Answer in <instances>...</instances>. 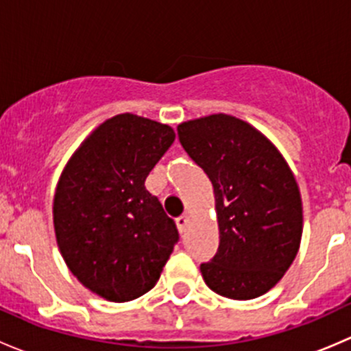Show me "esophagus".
<instances>
[{
	"instance_id": "esophagus-1",
	"label": "esophagus",
	"mask_w": 351,
	"mask_h": 351,
	"mask_svg": "<svg viewBox=\"0 0 351 351\" xmlns=\"http://www.w3.org/2000/svg\"><path fill=\"white\" fill-rule=\"evenodd\" d=\"M189 222H190V217L186 214L180 215L178 219H176V226H178L180 232H185L186 228H189Z\"/></svg>"
}]
</instances>
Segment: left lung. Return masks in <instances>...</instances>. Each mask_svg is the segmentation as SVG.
Masks as SVG:
<instances>
[{
    "label": "left lung",
    "mask_w": 351,
    "mask_h": 351,
    "mask_svg": "<svg viewBox=\"0 0 351 351\" xmlns=\"http://www.w3.org/2000/svg\"><path fill=\"white\" fill-rule=\"evenodd\" d=\"M176 130L215 193L219 247L200 265L205 284L236 300L268 292L292 265L302 236V202L285 159L263 134L224 113Z\"/></svg>",
    "instance_id": "left-lung-1"
}]
</instances>
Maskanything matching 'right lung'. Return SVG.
I'll list each match as a JSON object with an SVG mask.
<instances>
[{
  "mask_svg": "<svg viewBox=\"0 0 351 351\" xmlns=\"http://www.w3.org/2000/svg\"><path fill=\"white\" fill-rule=\"evenodd\" d=\"M175 141L171 127L132 113L101 123L67 162L54 197L59 250L74 277L112 302L159 280L180 234L144 186Z\"/></svg>",
  "mask_w": 351,
  "mask_h": 351,
  "instance_id": "right-lung-1",
  "label": "right lung"
}]
</instances>
